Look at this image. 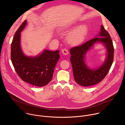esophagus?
Segmentation results:
<instances>
[{"label":"esophagus","instance_id":"obj_1","mask_svg":"<svg viewBox=\"0 0 125 125\" xmlns=\"http://www.w3.org/2000/svg\"><path fill=\"white\" fill-rule=\"evenodd\" d=\"M62 53H63L64 55H66L69 54V52H68V50L66 48L63 49L62 50Z\"/></svg>","mask_w":125,"mask_h":125}]
</instances>
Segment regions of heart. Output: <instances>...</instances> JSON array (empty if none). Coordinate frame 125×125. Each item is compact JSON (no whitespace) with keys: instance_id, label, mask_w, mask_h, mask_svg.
<instances>
[{"instance_id":"heart-1","label":"heart","mask_w":125,"mask_h":125,"mask_svg":"<svg viewBox=\"0 0 125 125\" xmlns=\"http://www.w3.org/2000/svg\"><path fill=\"white\" fill-rule=\"evenodd\" d=\"M71 25L63 26L61 30L66 31L70 29ZM88 29L86 25H82L70 31L67 36V42L72 45H78L81 43L85 39L87 33Z\"/></svg>"}]
</instances>
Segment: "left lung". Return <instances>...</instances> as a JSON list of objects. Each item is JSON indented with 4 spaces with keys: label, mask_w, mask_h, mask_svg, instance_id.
<instances>
[{
    "label": "left lung",
    "mask_w": 125,
    "mask_h": 125,
    "mask_svg": "<svg viewBox=\"0 0 125 125\" xmlns=\"http://www.w3.org/2000/svg\"><path fill=\"white\" fill-rule=\"evenodd\" d=\"M96 43H101L106 47L107 55L103 64L98 68L91 69L85 62L87 52ZM70 61L72 65L74 79L79 84L88 86L100 83L106 77L112 66L114 59V47L109 33L103 26L95 38L83 44L71 48Z\"/></svg>",
    "instance_id": "8db88e82"
}]
</instances>
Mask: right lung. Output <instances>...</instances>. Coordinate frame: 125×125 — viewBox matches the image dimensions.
<instances>
[{
	"instance_id": "add662e5",
	"label": "right lung",
	"mask_w": 125,
	"mask_h": 125,
	"mask_svg": "<svg viewBox=\"0 0 125 125\" xmlns=\"http://www.w3.org/2000/svg\"><path fill=\"white\" fill-rule=\"evenodd\" d=\"M27 24L25 20L17 30L11 43V59L16 73L24 82L43 86L52 80L55 67L60 58L59 51L44 49L40 54L28 56L21 46V32Z\"/></svg>"
}]
</instances>
